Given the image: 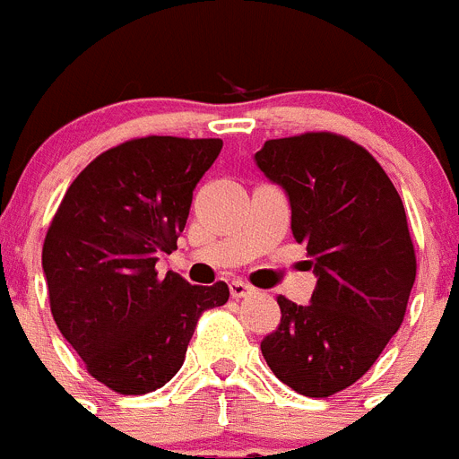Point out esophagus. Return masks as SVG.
I'll list each match as a JSON object with an SVG mask.
<instances>
[{
  "label": "esophagus",
  "instance_id": "34e87169",
  "mask_svg": "<svg viewBox=\"0 0 459 459\" xmlns=\"http://www.w3.org/2000/svg\"><path fill=\"white\" fill-rule=\"evenodd\" d=\"M230 294H232V299H243V296L253 294V287L248 282H243V280H232L230 282Z\"/></svg>",
  "mask_w": 459,
  "mask_h": 459
}]
</instances>
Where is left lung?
<instances>
[{
  "instance_id": "8db88e82",
  "label": "left lung",
  "mask_w": 459,
  "mask_h": 459,
  "mask_svg": "<svg viewBox=\"0 0 459 459\" xmlns=\"http://www.w3.org/2000/svg\"><path fill=\"white\" fill-rule=\"evenodd\" d=\"M255 163L290 197L317 275L307 306L278 296L262 354L296 393L328 397L370 370L404 319L416 280L404 204L375 158L335 133L269 140Z\"/></svg>"
}]
</instances>
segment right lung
I'll list each match as a JSON object with an SVG mask.
<instances>
[{
	"mask_svg": "<svg viewBox=\"0 0 459 459\" xmlns=\"http://www.w3.org/2000/svg\"><path fill=\"white\" fill-rule=\"evenodd\" d=\"M221 149L222 140L169 135L124 142L78 174L52 218L43 243L52 317L89 375L121 395L165 386L202 312L230 299L225 282L156 271Z\"/></svg>",
	"mask_w": 459,
	"mask_h": 459,
	"instance_id": "obj_1",
	"label": "right lung"
}]
</instances>
